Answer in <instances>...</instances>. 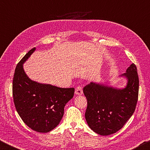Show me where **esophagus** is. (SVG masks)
<instances>
[{
    "label": "esophagus",
    "instance_id": "34e87169",
    "mask_svg": "<svg viewBox=\"0 0 150 150\" xmlns=\"http://www.w3.org/2000/svg\"><path fill=\"white\" fill-rule=\"evenodd\" d=\"M83 93V90H82V87H80V86H78V87L76 88V90H75V93L76 94V95H82Z\"/></svg>",
    "mask_w": 150,
    "mask_h": 150
}]
</instances>
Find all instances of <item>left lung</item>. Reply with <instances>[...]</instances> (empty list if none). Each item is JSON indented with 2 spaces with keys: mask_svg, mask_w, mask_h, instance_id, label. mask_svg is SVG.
Returning <instances> with one entry per match:
<instances>
[{
  "mask_svg": "<svg viewBox=\"0 0 150 150\" xmlns=\"http://www.w3.org/2000/svg\"><path fill=\"white\" fill-rule=\"evenodd\" d=\"M120 76L127 80V86L123 89L96 82H91L83 89L88 101L86 120L91 129L99 135L117 132L135 111L139 90L136 65L130 64Z\"/></svg>",
  "mask_w": 150,
  "mask_h": 150,
  "instance_id": "left-lung-1",
  "label": "left lung"
}]
</instances>
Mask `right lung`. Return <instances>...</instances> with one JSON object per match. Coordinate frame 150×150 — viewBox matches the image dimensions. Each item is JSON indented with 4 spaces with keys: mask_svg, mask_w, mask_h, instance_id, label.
<instances>
[{
    "mask_svg": "<svg viewBox=\"0 0 150 150\" xmlns=\"http://www.w3.org/2000/svg\"><path fill=\"white\" fill-rule=\"evenodd\" d=\"M35 51L33 48L18 62L12 82L16 109L25 124L38 132L53 130L61 120L64 107L73 98L74 88H61L31 80L23 64Z\"/></svg>",
    "mask_w": 150,
    "mask_h": 150,
    "instance_id": "obj_1",
    "label": "right lung"
}]
</instances>
